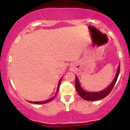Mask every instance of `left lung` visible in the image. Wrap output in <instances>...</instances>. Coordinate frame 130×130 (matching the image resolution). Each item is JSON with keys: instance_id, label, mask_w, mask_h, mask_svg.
<instances>
[{"instance_id": "8db88e82", "label": "left lung", "mask_w": 130, "mask_h": 130, "mask_svg": "<svg viewBox=\"0 0 130 130\" xmlns=\"http://www.w3.org/2000/svg\"><path fill=\"white\" fill-rule=\"evenodd\" d=\"M120 63H119L118 69H117L116 74H115L114 79L113 80L112 82L108 86L107 88L104 89V90H101V91L98 92H88L86 91L85 89H83L82 87L80 85V82L79 80V79L77 76H76L75 78V86L76 89L77 90V93L80 95L82 98L85 99V100L90 101H97L99 100V99H102L106 97V96L108 95L111 91L112 89L113 86L116 83L118 79L119 73H120Z\"/></svg>"}]
</instances>
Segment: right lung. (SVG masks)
Masks as SVG:
<instances>
[{"mask_svg":"<svg viewBox=\"0 0 130 130\" xmlns=\"http://www.w3.org/2000/svg\"><path fill=\"white\" fill-rule=\"evenodd\" d=\"M63 77H61V79H60V80H59V82H58V85H57V91H56V94H55V95L54 96H53L52 98H50L48 99H47V100L45 101H37V102H32V101H28V102H30V103H32V104H46V103H48L49 102H50V101H53V99H54V98L56 97V96L57 95V92H58V89H59V86L60 85V83H61V79Z\"/></svg>","mask_w":130,"mask_h":130,"instance_id":"right-lung-1","label":"right lung"}]
</instances>
